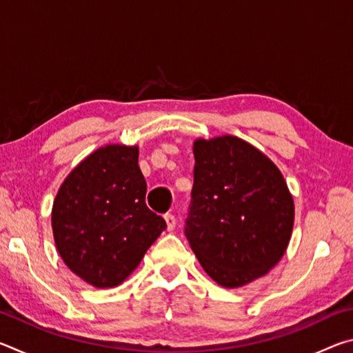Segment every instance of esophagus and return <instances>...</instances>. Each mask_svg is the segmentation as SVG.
Returning <instances> with one entry per match:
<instances>
[{
  "mask_svg": "<svg viewBox=\"0 0 353 353\" xmlns=\"http://www.w3.org/2000/svg\"><path fill=\"white\" fill-rule=\"evenodd\" d=\"M165 221H166V229H168L170 232L174 230L176 227V216L172 213H166L165 214Z\"/></svg>",
  "mask_w": 353,
  "mask_h": 353,
  "instance_id": "obj_1",
  "label": "esophagus"
}]
</instances>
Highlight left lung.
Segmentation results:
<instances>
[{
  "instance_id": "8db88e82",
  "label": "left lung",
  "mask_w": 353,
  "mask_h": 353,
  "mask_svg": "<svg viewBox=\"0 0 353 353\" xmlns=\"http://www.w3.org/2000/svg\"><path fill=\"white\" fill-rule=\"evenodd\" d=\"M193 152L185 236L214 282L238 288L282 259L294 202L277 166L238 137L196 140Z\"/></svg>"
}]
</instances>
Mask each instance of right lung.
<instances>
[{
  "mask_svg": "<svg viewBox=\"0 0 353 353\" xmlns=\"http://www.w3.org/2000/svg\"><path fill=\"white\" fill-rule=\"evenodd\" d=\"M145 199L137 146L109 145L82 160L52 205V234L65 265L97 288L121 283L166 229Z\"/></svg>",
  "mask_w": 353,
  "mask_h": 353,
  "instance_id": "obj_1",
  "label": "right lung"
}]
</instances>
